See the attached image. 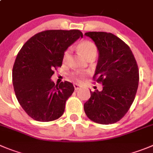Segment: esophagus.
<instances>
[{"label": "esophagus", "instance_id": "34e87169", "mask_svg": "<svg viewBox=\"0 0 153 153\" xmlns=\"http://www.w3.org/2000/svg\"><path fill=\"white\" fill-rule=\"evenodd\" d=\"M74 88H75V91H78V89L81 88V86L79 85H77V84H74Z\"/></svg>", "mask_w": 153, "mask_h": 153}]
</instances>
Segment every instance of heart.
<instances>
[{
  "instance_id": "obj_1",
  "label": "heart",
  "mask_w": 153,
  "mask_h": 153,
  "mask_svg": "<svg viewBox=\"0 0 153 153\" xmlns=\"http://www.w3.org/2000/svg\"><path fill=\"white\" fill-rule=\"evenodd\" d=\"M78 50L80 53H81V55L83 56L85 58H86L87 59H90L91 57H94L95 58L97 53V47L95 46V44L94 43H92L91 41H83L80 42L78 44ZM70 52H71V50L67 49L66 51L64 52L63 54V61H66L68 59V57L70 56ZM72 77L75 80H76L77 81H82L85 78V77L87 76V73L85 72H73L72 73Z\"/></svg>"
}]
</instances>
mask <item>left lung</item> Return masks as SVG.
I'll list each match as a JSON object with an SVG mask.
<instances>
[{
    "label": "left lung",
    "instance_id": "left-lung-1",
    "mask_svg": "<svg viewBox=\"0 0 153 153\" xmlns=\"http://www.w3.org/2000/svg\"><path fill=\"white\" fill-rule=\"evenodd\" d=\"M94 41L99 51L94 81L102 90L92 92L84 104L88 118L109 125L122 119L134 100L139 82L137 63L129 47L117 36L103 31L85 34Z\"/></svg>",
    "mask_w": 153,
    "mask_h": 153
}]
</instances>
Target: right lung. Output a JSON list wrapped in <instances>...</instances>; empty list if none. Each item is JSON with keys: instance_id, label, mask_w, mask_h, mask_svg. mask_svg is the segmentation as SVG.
Returning a JSON list of instances; mask_svg holds the SVG:
<instances>
[{"instance_id": "right-lung-1", "label": "right lung", "mask_w": 153, "mask_h": 153, "mask_svg": "<svg viewBox=\"0 0 153 153\" xmlns=\"http://www.w3.org/2000/svg\"><path fill=\"white\" fill-rule=\"evenodd\" d=\"M80 37L79 30H47L28 39L17 54L13 85L18 102L31 118L51 122L63 114L75 88L66 81L55 85L51 78L62 65L64 52Z\"/></svg>"}]
</instances>
